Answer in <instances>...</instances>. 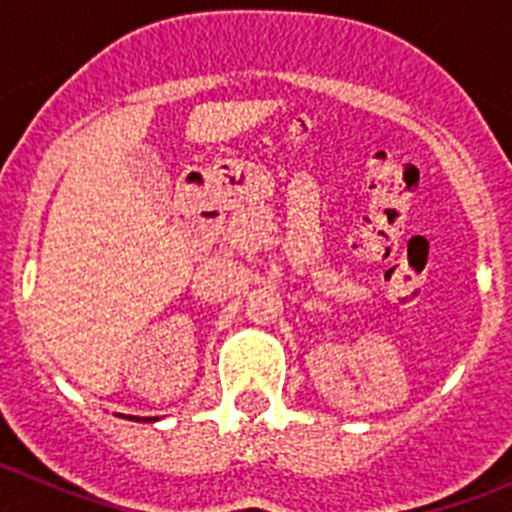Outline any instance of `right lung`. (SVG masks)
<instances>
[{"instance_id": "add662e5", "label": "right lung", "mask_w": 512, "mask_h": 512, "mask_svg": "<svg viewBox=\"0 0 512 512\" xmlns=\"http://www.w3.org/2000/svg\"><path fill=\"white\" fill-rule=\"evenodd\" d=\"M130 420H138V418H130ZM143 420H146V418H143ZM148 420H151V418H148Z\"/></svg>"}]
</instances>
